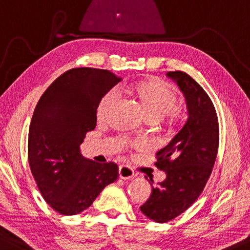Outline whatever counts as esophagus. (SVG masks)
Segmentation results:
<instances>
[{"label": "esophagus", "instance_id": "1", "mask_svg": "<svg viewBox=\"0 0 250 250\" xmlns=\"http://www.w3.org/2000/svg\"><path fill=\"white\" fill-rule=\"evenodd\" d=\"M135 176V172L129 166H120L119 167V177L121 179H130Z\"/></svg>", "mask_w": 250, "mask_h": 250}]
</instances>
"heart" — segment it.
Returning a JSON list of instances; mask_svg holds the SVG:
<instances>
[{"instance_id": "obj_1", "label": "heart", "mask_w": 250, "mask_h": 250, "mask_svg": "<svg viewBox=\"0 0 250 250\" xmlns=\"http://www.w3.org/2000/svg\"><path fill=\"white\" fill-rule=\"evenodd\" d=\"M128 92L141 106L148 120L160 118L164 125L176 127L181 125L185 118V109L176 104L177 96L170 86L160 80L147 79L138 81L128 88ZM116 101L115 91H107L97 105V119H106Z\"/></svg>"}]
</instances>
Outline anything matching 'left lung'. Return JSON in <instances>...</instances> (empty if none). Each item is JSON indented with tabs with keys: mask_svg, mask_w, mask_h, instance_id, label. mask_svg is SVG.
<instances>
[{
	"mask_svg": "<svg viewBox=\"0 0 250 250\" xmlns=\"http://www.w3.org/2000/svg\"><path fill=\"white\" fill-rule=\"evenodd\" d=\"M167 76L184 94L188 118L169 144L156 153L155 166L167 177L159 186H152L151 195L141 207L143 214L156 223L177 217L199 198L214 168L219 143L217 114L207 92L184 72H168Z\"/></svg>",
	"mask_w": 250,
	"mask_h": 250,
	"instance_id": "left-lung-1",
	"label": "left lung"
}]
</instances>
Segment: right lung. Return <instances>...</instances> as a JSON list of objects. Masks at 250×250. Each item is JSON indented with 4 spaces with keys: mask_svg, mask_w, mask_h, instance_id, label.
Masks as SVG:
<instances>
[{
    "mask_svg": "<svg viewBox=\"0 0 250 250\" xmlns=\"http://www.w3.org/2000/svg\"><path fill=\"white\" fill-rule=\"evenodd\" d=\"M120 81L106 69H69L36 105L28 132L29 167L43 199L59 214L85 210L118 178L114 162L83 158L80 145L96 127L101 98Z\"/></svg>",
    "mask_w": 250,
    "mask_h": 250,
    "instance_id": "obj_1",
    "label": "right lung"
}]
</instances>
